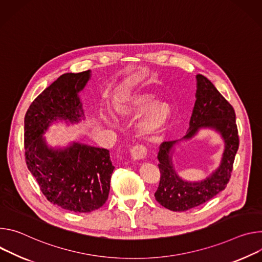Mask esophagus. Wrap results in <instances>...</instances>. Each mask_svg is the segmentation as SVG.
Wrapping results in <instances>:
<instances>
[{
	"label": "esophagus",
	"mask_w": 262,
	"mask_h": 262,
	"mask_svg": "<svg viewBox=\"0 0 262 262\" xmlns=\"http://www.w3.org/2000/svg\"><path fill=\"white\" fill-rule=\"evenodd\" d=\"M147 152H148V149L143 146V144H136L135 147H133L131 150H130V153H131V156L134 160H140V159H143L144 157L147 156Z\"/></svg>",
	"instance_id": "obj_1"
}]
</instances>
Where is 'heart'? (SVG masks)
I'll list each match as a JSON object with an SVG mask.
<instances>
[{
    "instance_id": "obj_1",
    "label": "heart",
    "mask_w": 262,
    "mask_h": 262,
    "mask_svg": "<svg viewBox=\"0 0 262 262\" xmlns=\"http://www.w3.org/2000/svg\"><path fill=\"white\" fill-rule=\"evenodd\" d=\"M150 94H134L127 96L115 106L116 113L123 120H133L144 112H149L139 124V130L146 135H154L167 123L170 116V107L167 103H159Z\"/></svg>"
}]
</instances>
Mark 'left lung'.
Wrapping results in <instances>:
<instances>
[{"label":"left lung","instance_id":"left-lung-1","mask_svg":"<svg viewBox=\"0 0 262 262\" xmlns=\"http://www.w3.org/2000/svg\"><path fill=\"white\" fill-rule=\"evenodd\" d=\"M196 81V100L189 129L182 139L191 138L201 128H213L224 138L225 151L220 167L211 176L201 182H186L179 178L171 163L170 150L178 140L163 141L160 144L157 156L160 181L155 199L171 211H186L200 206L224 190L231 178L239 146L234 108L206 77L199 74Z\"/></svg>","mask_w":262,"mask_h":262}]
</instances>
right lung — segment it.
<instances>
[{
	"mask_svg": "<svg viewBox=\"0 0 262 262\" xmlns=\"http://www.w3.org/2000/svg\"><path fill=\"white\" fill-rule=\"evenodd\" d=\"M91 71L67 73L32 102L25 115V159L43 195L74 212H91L108 199L114 166L109 151L74 143L64 150L48 148L42 134L56 120L78 122L83 115L78 94Z\"/></svg>",
	"mask_w": 262,
	"mask_h": 262,
	"instance_id": "obj_1",
	"label": "right lung"
}]
</instances>
